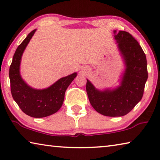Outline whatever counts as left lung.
<instances>
[{"mask_svg": "<svg viewBox=\"0 0 160 160\" xmlns=\"http://www.w3.org/2000/svg\"><path fill=\"white\" fill-rule=\"evenodd\" d=\"M115 39L126 65L121 86L114 90L101 92L88 80L86 84L91 105L107 116H123L131 112L141 100L148 77L145 53L137 40L125 31H118Z\"/></svg>", "mask_w": 160, "mask_h": 160, "instance_id": "obj_1", "label": "left lung"}]
</instances>
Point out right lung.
Instances as JSON below:
<instances>
[{
	"label": "right lung",
	"mask_w": 160,
	"mask_h": 160,
	"mask_svg": "<svg viewBox=\"0 0 160 160\" xmlns=\"http://www.w3.org/2000/svg\"><path fill=\"white\" fill-rule=\"evenodd\" d=\"M36 29L32 30L16 49L10 66L9 77L12 98L27 115L34 118H43L57 112L63 104L65 92L77 73L74 72L61 78L47 89H32L24 82L20 75L22 55Z\"/></svg>",
	"instance_id": "obj_1"
}]
</instances>
